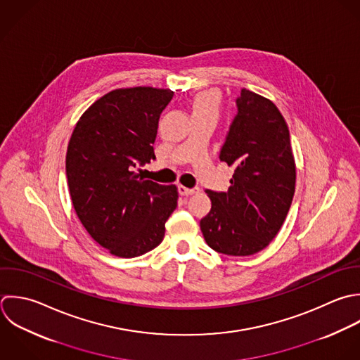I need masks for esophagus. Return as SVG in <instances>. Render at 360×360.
<instances>
[{
	"label": "esophagus",
	"mask_w": 360,
	"mask_h": 360,
	"mask_svg": "<svg viewBox=\"0 0 360 360\" xmlns=\"http://www.w3.org/2000/svg\"><path fill=\"white\" fill-rule=\"evenodd\" d=\"M178 192H179V195H182V196H191V195H193V193H198V192H199V188H186V186L179 185V186H178Z\"/></svg>",
	"instance_id": "1"
}]
</instances>
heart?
<instances>
[{"mask_svg": "<svg viewBox=\"0 0 360 360\" xmlns=\"http://www.w3.org/2000/svg\"><path fill=\"white\" fill-rule=\"evenodd\" d=\"M219 112V96L214 92L199 94L192 103V115L196 113H212L217 116Z\"/></svg>", "mask_w": 360, "mask_h": 360, "instance_id": "b5f03b06", "label": "heart"}]
</instances>
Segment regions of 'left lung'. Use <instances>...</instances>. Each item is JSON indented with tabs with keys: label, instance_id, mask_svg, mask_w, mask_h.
Returning a JSON list of instances; mask_svg holds the SVG:
<instances>
[{
	"label": "left lung",
	"instance_id": "left-lung-1",
	"mask_svg": "<svg viewBox=\"0 0 360 360\" xmlns=\"http://www.w3.org/2000/svg\"><path fill=\"white\" fill-rule=\"evenodd\" d=\"M236 106L219 155L234 175L227 192L206 189L212 209L200 230L212 250L248 257L279 233L293 200L296 165L289 127L272 101L243 88Z\"/></svg>",
	"mask_w": 360,
	"mask_h": 360
}]
</instances>
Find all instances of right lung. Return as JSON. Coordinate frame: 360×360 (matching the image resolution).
<instances>
[{"label":"right lung","instance_id":"right-lung-1","mask_svg":"<svg viewBox=\"0 0 360 360\" xmlns=\"http://www.w3.org/2000/svg\"><path fill=\"white\" fill-rule=\"evenodd\" d=\"M171 89H115L95 101L71 134L65 174L75 213L112 255L140 257L161 244L176 207L175 185L143 179L134 169L155 158L161 112Z\"/></svg>","mask_w":360,"mask_h":360}]
</instances>
